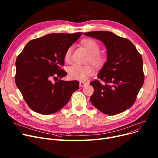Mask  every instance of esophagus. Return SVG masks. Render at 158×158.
I'll use <instances>...</instances> for the list:
<instances>
[{
    "instance_id": "obj_1",
    "label": "esophagus",
    "mask_w": 158,
    "mask_h": 158,
    "mask_svg": "<svg viewBox=\"0 0 158 158\" xmlns=\"http://www.w3.org/2000/svg\"><path fill=\"white\" fill-rule=\"evenodd\" d=\"M87 85H88V83H87V82H79V86L81 87H84V86H86Z\"/></svg>"
}]
</instances>
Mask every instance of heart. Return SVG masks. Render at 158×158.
Here are the masks:
<instances>
[{
	"instance_id": "1",
	"label": "heart",
	"mask_w": 158,
	"mask_h": 158,
	"mask_svg": "<svg viewBox=\"0 0 158 158\" xmlns=\"http://www.w3.org/2000/svg\"><path fill=\"white\" fill-rule=\"evenodd\" d=\"M81 44L90 54L88 63L93 64L97 68H101L105 64L106 58L105 56L99 54L100 46L96 41L92 39L86 38L82 40ZM72 49V46H70L65 51L64 55V60L65 62H70ZM67 72L69 77L72 79L85 81L92 76L94 73V70L91 65L81 66L73 64L68 68Z\"/></svg>"
}]
</instances>
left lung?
I'll return each mask as SVG.
<instances>
[{
    "label": "left lung",
    "instance_id": "obj_1",
    "mask_svg": "<svg viewBox=\"0 0 158 158\" xmlns=\"http://www.w3.org/2000/svg\"><path fill=\"white\" fill-rule=\"evenodd\" d=\"M84 35L101 41L107 49V61L97 77L90 82L94 88L92 104L102 113L114 115L134 104L144 82L143 60L130 40L110 31H92Z\"/></svg>",
    "mask_w": 158,
    "mask_h": 158
}]
</instances>
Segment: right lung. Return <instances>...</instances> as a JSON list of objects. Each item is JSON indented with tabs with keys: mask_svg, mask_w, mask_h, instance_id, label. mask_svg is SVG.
<instances>
[{
	"mask_svg": "<svg viewBox=\"0 0 158 158\" xmlns=\"http://www.w3.org/2000/svg\"><path fill=\"white\" fill-rule=\"evenodd\" d=\"M81 35V32L48 34L29 41L18 56L15 82L32 111L42 114L54 113L79 89L77 81L60 79L52 82V79L67 75L61 69L65 51Z\"/></svg>",
	"mask_w": 158,
	"mask_h": 158,
	"instance_id": "1",
	"label": "right lung"
}]
</instances>
